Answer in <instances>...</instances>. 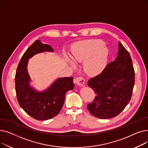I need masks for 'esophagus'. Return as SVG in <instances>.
<instances>
[{"label": "esophagus", "mask_w": 148, "mask_h": 148, "mask_svg": "<svg viewBox=\"0 0 148 148\" xmlns=\"http://www.w3.org/2000/svg\"><path fill=\"white\" fill-rule=\"evenodd\" d=\"M75 82L77 85H79L80 86H83L85 83V79L83 77H78L76 78Z\"/></svg>", "instance_id": "34e87169"}]
</instances>
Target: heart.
I'll return each mask as SVG.
<instances>
[{"label":"heart","mask_w":148,"mask_h":148,"mask_svg":"<svg viewBox=\"0 0 148 148\" xmlns=\"http://www.w3.org/2000/svg\"><path fill=\"white\" fill-rule=\"evenodd\" d=\"M104 44L98 40H91L80 42L75 45L72 53V59L75 62L86 60L84 66L87 72L97 74L102 71L108 56V50Z\"/></svg>","instance_id":"b5f03b06"}]
</instances>
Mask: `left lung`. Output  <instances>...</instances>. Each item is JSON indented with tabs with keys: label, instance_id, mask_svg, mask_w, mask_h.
<instances>
[{
	"label": "left lung",
	"instance_id": "8db88e82",
	"mask_svg": "<svg viewBox=\"0 0 148 148\" xmlns=\"http://www.w3.org/2000/svg\"><path fill=\"white\" fill-rule=\"evenodd\" d=\"M134 82V69L130 54L119 42L117 58L88 81V86L96 94L94 101L88 104L90 113L104 119L118 116L130 102Z\"/></svg>",
	"mask_w": 148,
	"mask_h": 148
}]
</instances>
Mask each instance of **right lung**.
Listing matches in <instances>:
<instances>
[{"label": "right lung", "mask_w": 148, "mask_h": 148, "mask_svg": "<svg viewBox=\"0 0 148 148\" xmlns=\"http://www.w3.org/2000/svg\"><path fill=\"white\" fill-rule=\"evenodd\" d=\"M53 51L51 47L36 40L23 54L15 76V92L19 105L25 112L36 120H48L54 118L61 110L66 92L74 89L73 77L60 78L50 88L38 92L30 88L27 71L28 59L35 54Z\"/></svg>", "instance_id": "add662e5"}]
</instances>
